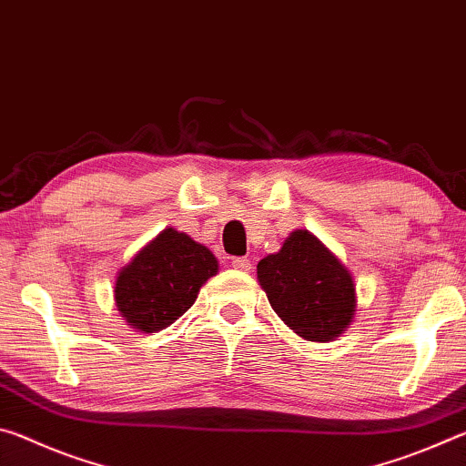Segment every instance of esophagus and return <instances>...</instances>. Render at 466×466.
<instances>
[{
    "instance_id": "esophagus-1",
    "label": "esophagus",
    "mask_w": 466,
    "mask_h": 466,
    "mask_svg": "<svg viewBox=\"0 0 466 466\" xmlns=\"http://www.w3.org/2000/svg\"><path fill=\"white\" fill-rule=\"evenodd\" d=\"M232 267H234V269L247 273V271H250V261H248L247 257H234L232 258Z\"/></svg>"
}]
</instances>
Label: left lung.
<instances>
[{
  "label": "left lung",
  "mask_w": 466,
  "mask_h": 466,
  "mask_svg": "<svg viewBox=\"0 0 466 466\" xmlns=\"http://www.w3.org/2000/svg\"><path fill=\"white\" fill-rule=\"evenodd\" d=\"M275 314L306 341H333L356 317V283L347 267L309 230L291 232L279 252L257 265Z\"/></svg>",
  "instance_id": "obj_1"
}]
</instances>
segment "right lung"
Wrapping results in <instances>:
<instances>
[{"mask_svg":"<svg viewBox=\"0 0 466 466\" xmlns=\"http://www.w3.org/2000/svg\"><path fill=\"white\" fill-rule=\"evenodd\" d=\"M218 269L208 247L164 228L116 273V310L139 333H157L191 309L203 283Z\"/></svg>","mask_w":466,"mask_h":466,"instance_id":"obj_1","label":"right lung"}]
</instances>
